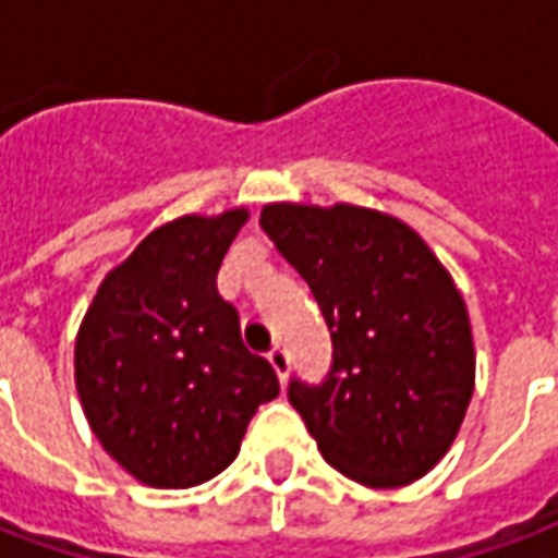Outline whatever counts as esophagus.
Listing matches in <instances>:
<instances>
[{"label": "esophagus", "mask_w": 558, "mask_h": 558, "mask_svg": "<svg viewBox=\"0 0 558 558\" xmlns=\"http://www.w3.org/2000/svg\"><path fill=\"white\" fill-rule=\"evenodd\" d=\"M268 362L275 367L280 383H287V376H290V352L283 350V347H275V350L268 352Z\"/></svg>", "instance_id": "obj_1"}]
</instances>
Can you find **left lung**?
<instances>
[{"label": "left lung", "instance_id": "8db88e82", "mask_svg": "<svg viewBox=\"0 0 558 558\" xmlns=\"http://www.w3.org/2000/svg\"><path fill=\"white\" fill-rule=\"evenodd\" d=\"M259 227L314 292L335 355L290 403L347 478L388 490L427 475L475 391L463 295L427 242L376 208L268 203Z\"/></svg>", "mask_w": 558, "mask_h": 558}]
</instances>
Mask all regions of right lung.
Listing matches in <instances>:
<instances>
[{"mask_svg":"<svg viewBox=\"0 0 558 558\" xmlns=\"http://www.w3.org/2000/svg\"><path fill=\"white\" fill-rule=\"evenodd\" d=\"M247 208L184 215L107 271L83 316L74 383L92 433L134 478L182 490L230 466L278 376L242 343L218 268Z\"/></svg>","mask_w":558,"mask_h":558,"instance_id":"add662e5","label":"right lung"}]
</instances>
